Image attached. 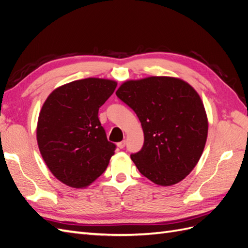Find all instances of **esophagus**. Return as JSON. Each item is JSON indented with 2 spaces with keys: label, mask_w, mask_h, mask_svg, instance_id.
<instances>
[{
  "label": "esophagus",
  "mask_w": 248,
  "mask_h": 248,
  "mask_svg": "<svg viewBox=\"0 0 248 248\" xmlns=\"http://www.w3.org/2000/svg\"><path fill=\"white\" fill-rule=\"evenodd\" d=\"M117 146H118V148H120V149H123V148L125 147V140H122V141L118 142Z\"/></svg>",
  "instance_id": "34e87169"
}]
</instances>
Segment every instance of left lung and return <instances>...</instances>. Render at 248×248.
Instances as JSON below:
<instances>
[{
  "instance_id": "obj_1",
  "label": "left lung",
  "mask_w": 248,
  "mask_h": 248,
  "mask_svg": "<svg viewBox=\"0 0 248 248\" xmlns=\"http://www.w3.org/2000/svg\"><path fill=\"white\" fill-rule=\"evenodd\" d=\"M117 96L136 112L144 146L130 157L142 176L170 186L190 174L204 151L208 118L200 95L188 82L171 77L126 80Z\"/></svg>"
}]
</instances>
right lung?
Returning <instances> with one entry per match:
<instances>
[{
	"mask_svg": "<svg viewBox=\"0 0 248 248\" xmlns=\"http://www.w3.org/2000/svg\"><path fill=\"white\" fill-rule=\"evenodd\" d=\"M117 81L89 78L55 89L39 112L36 137L47 168L59 181L84 188L107 170L116 145L108 141L98 110Z\"/></svg>",
	"mask_w": 248,
	"mask_h": 248,
	"instance_id": "obj_1",
	"label": "right lung"
}]
</instances>
